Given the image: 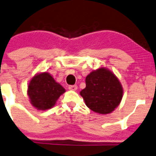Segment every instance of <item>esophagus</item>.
Masks as SVG:
<instances>
[{"mask_svg":"<svg viewBox=\"0 0 156 156\" xmlns=\"http://www.w3.org/2000/svg\"><path fill=\"white\" fill-rule=\"evenodd\" d=\"M69 90H73V91H75V90H77V86L76 85H71V86H69Z\"/></svg>","mask_w":156,"mask_h":156,"instance_id":"34e87169","label":"esophagus"}]
</instances>
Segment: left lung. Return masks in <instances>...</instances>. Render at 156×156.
Masks as SVG:
<instances>
[{"instance_id":"obj_1","label":"left lung","mask_w":156,"mask_h":156,"mask_svg":"<svg viewBox=\"0 0 156 156\" xmlns=\"http://www.w3.org/2000/svg\"><path fill=\"white\" fill-rule=\"evenodd\" d=\"M80 93L87 107L93 112L109 114L119 105L123 89L112 71L100 67L87 75L86 88Z\"/></svg>"}]
</instances>
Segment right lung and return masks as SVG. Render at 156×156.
<instances>
[{"instance_id":"obj_1","label":"right lung","mask_w":156,"mask_h":156,"mask_svg":"<svg viewBox=\"0 0 156 156\" xmlns=\"http://www.w3.org/2000/svg\"><path fill=\"white\" fill-rule=\"evenodd\" d=\"M65 89L47 72L37 73L30 81L27 95L30 102L38 110H47L55 106Z\"/></svg>"}]
</instances>
